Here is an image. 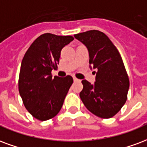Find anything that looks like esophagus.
<instances>
[{
  "instance_id": "obj_1",
  "label": "esophagus",
  "mask_w": 147,
  "mask_h": 147,
  "mask_svg": "<svg viewBox=\"0 0 147 147\" xmlns=\"http://www.w3.org/2000/svg\"><path fill=\"white\" fill-rule=\"evenodd\" d=\"M73 80L75 82H78V81H79V79H77V78H76V77H73Z\"/></svg>"
}]
</instances>
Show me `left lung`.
<instances>
[{"mask_svg": "<svg viewBox=\"0 0 147 147\" xmlns=\"http://www.w3.org/2000/svg\"><path fill=\"white\" fill-rule=\"evenodd\" d=\"M86 47L90 65L97 71L93 85L83 79L79 93L86 107L102 118L115 116L127 100L129 79L118 49L107 35L99 30H90L74 35Z\"/></svg>", "mask_w": 147, "mask_h": 147, "instance_id": "8db88e82", "label": "left lung"}]
</instances>
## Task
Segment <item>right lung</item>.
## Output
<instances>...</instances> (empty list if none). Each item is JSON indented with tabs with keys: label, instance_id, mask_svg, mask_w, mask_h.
<instances>
[{
	"label": "right lung",
	"instance_id": "1",
	"mask_svg": "<svg viewBox=\"0 0 147 147\" xmlns=\"http://www.w3.org/2000/svg\"><path fill=\"white\" fill-rule=\"evenodd\" d=\"M74 40L71 36L44 33L33 41L22 61L18 90L24 106L40 121L54 118L62 107L73 82L71 76L52 78L61 51Z\"/></svg>",
	"mask_w": 147,
	"mask_h": 147
}]
</instances>
